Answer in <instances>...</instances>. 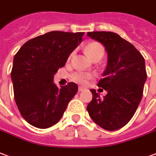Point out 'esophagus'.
Segmentation results:
<instances>
[{
    "label": "esophagus",
    "instance_id": "esophagus-1",
    "mask_svg": "<svg viewBox=\"0 0 156 156\" xmlns=\"http://www.w3.org/2000/svg\"><path fill=\"white\" fill-rule=\"evenodd\" d=\"M83 90H85V87H81V86L78 87V91H79V92H82V91H83Z\"/></svg>",
    "mask_w": 156,
    "mask_h": 156
}]
</instances>
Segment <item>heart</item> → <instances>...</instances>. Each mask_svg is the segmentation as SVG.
Instances as JSON below:
<instances>
[{
    "mask_svg": "<svg viewBox=\"0 0 156 156\" xmlns=\"http://www.w3.org/2000/svg\"><path fill=\"white\" fill-rule=\"evenodd\" d=\"M85 50L87 52V55L89 56L92 59L95 58L96 57L101 56L104 54V49L103 47L97 42L89 43L85 47ZM73 53L69 56V58L72 57ZM93 78V74L89 73H84V72H76L72 75V79L76 83L80 84H87L90 79Z\"/></svg>",
    "mask_w": 156,
    "mask_h": 156,
    "instance_id": "heart-1",
    "label": "heart"
}]
</instances>
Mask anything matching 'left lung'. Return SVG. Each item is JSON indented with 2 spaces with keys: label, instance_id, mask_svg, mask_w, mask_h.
<instances>
[{
  "label": "left lung",
  "instance_id": "left-lung-1",
  "mask_svg": "<svg viewBox=\"0 0 156 156\" xmlns=\"http://www.w3.org/2000/svg\"><path fill=\"white\" fill-rule=\"evenodd\" d=\"M87 36L101 43L107 53V65L98 86L107 94L103 98L91 89L87 105L90 117L107 131H116L132 118L141 101L146 81L145 59L133 44L109 31L88 32Z\"/></svg>",
  "mask_w": 156,
  "mask_h": 156
}]
</instances>
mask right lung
Instances as JSON below:
<instances>
[{
	"mask_svg": "<svg viewBox=\"0 0 156 156\" xmlns=\"http://www.w3.org/2000/svg\"><path fill=\"white\" fill-rule=\"evenodd\" d=\"M83 34L48 32L28 40L15 55L10 73L15 101L23 118L33 126L45 129L55 125L78 92L74 83L58 87L53 81Z\"/></svg>",
	"mask_w": 156,
	"mask_h": 156,
	"instance_id": "1",
	"label": "right lung"
}]
</instances>
